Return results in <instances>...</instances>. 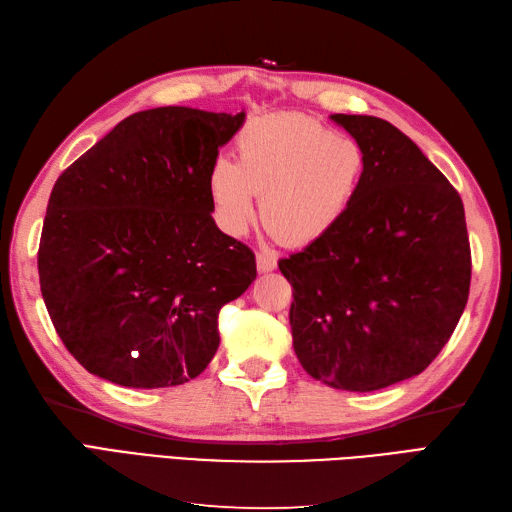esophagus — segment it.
I'll return each instance as SVG.
<instances>
[{"mask_svg":"<svg viewBox=\"0 0 512 512\" xmlns=\"http://www.w3.org/2000/svg\"><path fill=\"white\" fill-rule=\"evenodd\" d=\"M277 268V257L270 251H259L257 253V270L259 272H272Z\"/></svg>","mask_w":512,"mask_h":512,"instance_id":"obj_1","label":"esophagus"}]
</instances>
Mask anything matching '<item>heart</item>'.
Masks as SVG:
<instances>
[{"label":"heart","instance_id":"heart-1","mask_svg":"<svg viewBox=\"0 0 512 512\" xmlns=\"http://www.w3.org/2000/svg\"><path fill=\"white\" fill-rule=\"evenodd\" d=\"M366 154L301 113L257 117L237 137V161L211 163L207 189L220 227L242 235L257 216L285 246L323 240L360 196Z\"/></svg>","mask_w":512,"mask_h":512}]
</instances>
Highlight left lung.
<instances>
[{"instance_id": "obj_1", "label": "left lung", "mask_w": 512, "mask_h": 512, "mask_svg": "<svg viewBox=\"0 0 512 512\" xmlns=\"http://www.w3.org/2000/svg\"><path fill=\"white\" fill-rule=\"evenodd\" d=\"M366 154L338 227L279 261L294 288V353L318 382L371 392L423 373L454 334L471 283L465 207L397 126L329 115Z\"/></svg>"}]
</instances>
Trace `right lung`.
Masks as SVG:
<instances>
[{
    "mask_svg": "<svg viewBox=\"0 0 512 512\" xmlns=\"http://www.w3.org/2000/svg\"><path fill=\"white\" fill-rule=\"evenodd\" d=\"M246 113L139 111L58 176L39 279L69 353L126 388L185 384L218 351V312L257 277L248 246L218 229L211 163Z\"/></svg>",
    "mask_w": 512,
    "mask_h": 512,
    "instance_id": "add662e5",
    "label": "right lung"
}]
</instances>
